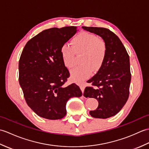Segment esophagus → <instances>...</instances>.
<instances>
[{
	"instance_id": "34e87169",
	"label": "esophagus",
	"mask_w": 149,
	"mask_h": 149,
	"mask_svg": "<svg viewBox=\"0 0 149 149\" xmlns=\"http://www.w3.org/2000/svg\"><path fill=\"white\" fill-rule=\"evenodd\" d=\"M79 87H80V88H81V91H82V92H84V88H85V86H84V84H80V85H79Z\"/></svg>"
}]
</instances>
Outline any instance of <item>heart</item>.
<instances>
[{"label": "heart", "instance_id": "b5f03b06", "mask_svg": "<svg viewBox=\"0 0 149 149\" xmlns=\"http://www.w3.org/2000/svg\"><path fill=\"white\" fill-rule=\"evenodd\" d=\"M72 47L63 45L60 53L63 64L71 69L75 65V54H81L78 66L72 71L73 79L81 82L90 77L92 72H97L102 67L107 54V45L103 39L93 33L82 31L71 40Z\"/></svg>", "mask_w": 149, "mask_h": 149}]
</instances>
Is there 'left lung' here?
<instances>
[{"instance_id": "8db88e82", "label": "left lung", "mask_w": 149, "mask_h": 149, "mask_svg": "<svg viewBox=\"0 0 149 149\" xmlns=\"http://www.w3.org/2000/svg\"><path fill=\"white\" fill-rule=\"evenodd\" d=\"M83 29L102 37L107 45V54L102 67L87 82L90 86L84 91L85 97L95 98L99 106L90 111L91 116L107 118L116 115L129 96L131 74L129 56L121 40L111 31L104 27H85Z\"/></svg>"}]
</instances>
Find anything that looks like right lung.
<instances>
[{"label":"right lung","mask_w":149,"mask_h":149,"mask_svg":"<svg viewBox=\"0 0 149 149\" xmlns=\"http://www.w3.org/2000/svg\"><path fill=\"white\" fill-rule=\"evenodd\" d=\"M77 27H53L28 41L19 59V83L27 105L38 115L58 120L66 114L70 98L79 97L77 84L65 86L70 77L60 53L63 45L77 32Z\"/></svg>","instance_id":"right-lung-1"}]
</instances>
